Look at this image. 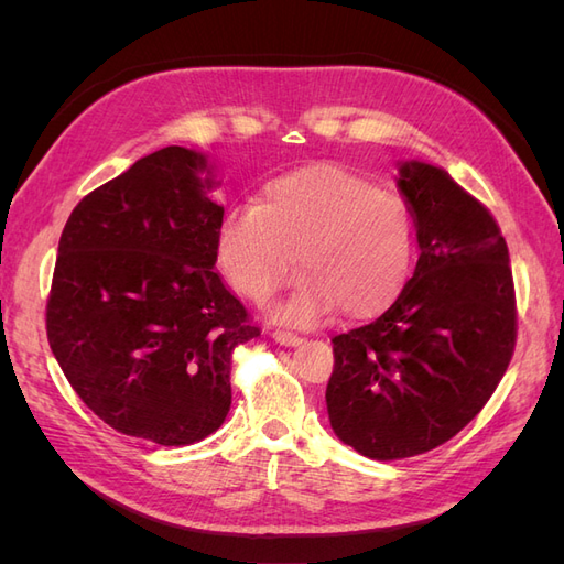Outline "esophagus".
Wrapping results in <instances>:
<instances>
[{
  "instance_id": "1",
  "label": "esophagus",
  "mask_w": 564,
  "mask_h": 564,
  "mask_svg": "<svg viewBox=\"0 0 564 564\" xmlns=\"http://www.w3.org/2000/svg\"><path fill=\"white\" fill-rule=\"evenodd\" d=\"M272 338L278 340L280 346H299L301 344V336H296V334H292V332H284V329H275L272 332Z\"/></svg>"
}]
</instances>
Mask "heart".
I'll return each instance as SVG.
<instances>
[{"label": "heart", "instance_id": "b5f03b06", "mask_svg": "<svg viewBox=\"0 0 564 564\" xmlns=\"http://www.w3.org/2000/svg\"><path fill=\"white\" fill-rule=\"evenodd\" d=\"M414 251V226L400 195L344 166L313 164L265 183L256 207L220 220L218 265L253 303H268L294 270L296 292L282 322L311 327L334 305L367 315L400 292Z\"/></svg>", "mask_w": 564, "mask_h": 564}]
</instances>
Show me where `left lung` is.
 Returning <instances> with one entry per match:
<instances>
[{"label":"left lung","instance_id":"8db88e82","mask_svg":"<svg viewBox=\"0 0 564 564\" xmlns=\"http://www.w3.org/2000/svg\"><path fill=\"white\" fill-rule=\"evenodd\" d=\"M398 191L416 226L419 261L390 308L332 338V429L367 458L440 447L497 390L516 348L508 247L485 204L445 169L409 160Z\"/></svg>","mask_w":564,"mask_h":564}]
</instances>
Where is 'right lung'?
<instances>
[{"instance_id": "1", "label": "right lung", "mask_w": 564, "mask_h": 564, "mask_svg": "<svg viewBox=\"0 0 564 564\" xmlns=\"http://www.w3.org/2000/svg\"><path fill=\"white\" fill-rule=\"evenodd\" d=\"M207 155L133 162L73 209L46 303L51 352L110 429L185 447L230 412L232 350L261 336L218 278Z\"/></svg>"}]
</instances>
